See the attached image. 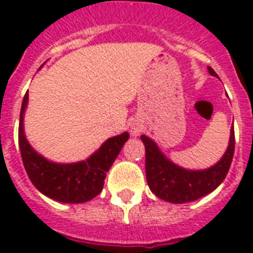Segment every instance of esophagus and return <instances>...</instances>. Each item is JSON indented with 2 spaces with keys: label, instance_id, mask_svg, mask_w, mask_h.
<instances>
[{
  "label": "esophagus",
  "instance_id": "obj_1",
  "mask_svg": "<svg viewBox=\"0 0 253 253\" xmlns=\"http://www.w3.org/2000/svg\"><path fill=\"white\" fill-rule=\"evenodd\" d=\"M141 128H142V127L139 126V123H132L131 127H130V132H131V135H138V134L141 132Z\"/></svg>",
  "mask_w": 253,
  "mask_h": 253
}]
</instances>
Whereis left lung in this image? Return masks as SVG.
I'll use <instances>...</instances> for the list:
<instances>
[{
	"mask_svg": "<svg viewBox=\"0 0 253 253\" xmlns=\"http://www.w3.org/2000/svg\"><path fill=\"white\" fill-rule=\"evenodd\" d=\"M209 73L218 77L211 67ZM146 153V180L150 191L157 198L170 203H187L199 199L215 190L228 175L234 153V128H230V137L226 152L221 160L207 169H186L176 165L165 156L152 138L141 135Z\"/></svg>",
	"mask_w": 253,
	"mask_h": 253,
	"instance_id": "8db88e82",
	"label": "left lung"
}]
</instances>
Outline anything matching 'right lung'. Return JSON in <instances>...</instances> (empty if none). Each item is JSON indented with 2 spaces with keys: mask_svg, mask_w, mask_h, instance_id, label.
<instances>
[{
  "mask_svg": "<svg viewBox=\"0 0 253 253\" xmlns=\"http://www.w3.org/2000/svg\"><path fill=\"white\" fill-rule=\"evenodd\" d=\"M28 105V93L21 104L19 123V145L23 164L32 184L43 195L62 203H84L99 195L107 172L128 139V132L108 138L86 160L61 164L43 157L28 142L24 132V114Z\"/></svg>",
  "mask_w": 253,
  "mask_h": 253,
  "instance_id": "obj_1",
  "label": "right lung"
}]
</instances>
